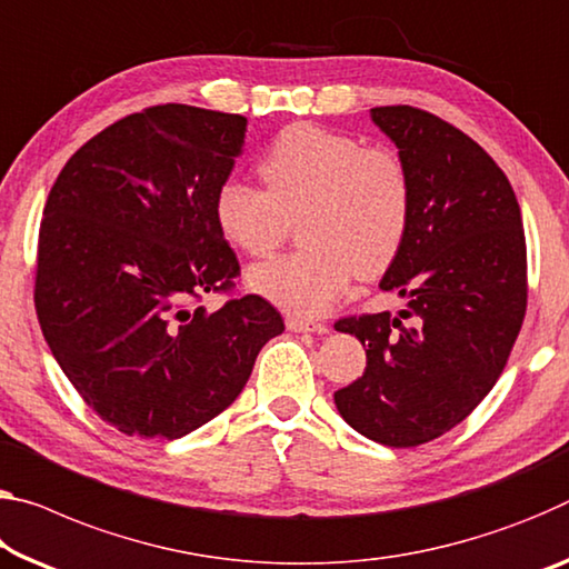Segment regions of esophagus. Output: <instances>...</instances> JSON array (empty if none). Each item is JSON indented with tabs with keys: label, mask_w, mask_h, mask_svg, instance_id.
<instances>
[{
	"label": "esophagus",
	"mask_w": 569,
	"mask_h": 569,
	"mask_svg": "<svg viewBox=\"0 0 569 569\" xmlns=\"http://www.w3.org/2000/svg\"><path fill=\"white\" fill-rule=\"evenodd\" d=\"M286 329H288V331H296V333H301V331H313V333H327V331H329V327H327V323H319V321H309V319H301V317H288V319H286Z\"/></svg>",
	"instance_id": "esophagus-1"
}]
</instances>
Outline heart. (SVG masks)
<instances>
[{
    "mask_svg": "<svg viewBox=\"0 0 569 569\" xmlns=\"http://www.w3.org/2000/svg\"><path fill=\"white\" fill-rule=\"evenodd\" d=\"M266 189L228 177L212 212L222 238L266 258L301 221L303 250L250 268L248 286L299 317H321L355 273L375 278L398 258L408 236L412 182L398 151L362 147L351 133L291 123L258 164Z\"/></svg>",
    "mask_w": 569,
    "mask_h": 569,
    "instance_id": "b5f03b06",
    "label": "heart"
}]
</instances>
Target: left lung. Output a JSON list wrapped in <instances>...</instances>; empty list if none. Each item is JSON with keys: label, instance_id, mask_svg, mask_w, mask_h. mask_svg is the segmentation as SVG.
Returning a JSON list of instances; mask_svg holds the SVG:
<instances>
[{"label": "left lung", "instance_id": "1", "mask_svg": "<svg viewBox=\"0 0 569 569\" xmlns=\"http://www.w3.org/2000/svg\"><path fill=\"white\" fill-rule=\"evenodd\" d=\"M369 113L412 182L408 236L380 281L408 309L333 323L367 351L365 375L333 402L365 438L412 448L466 420L507 367L527 311V242L507 174L471 137L412 106Z\"/></svg>", "mask_w": 569, "mask_h": 569}]
</instances>
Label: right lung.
<instances>
[{"label":"right lung","instance_id":"right-lung-1","mask_svg":"<svg viewBox=\"0 0 569 569\" xmlns=\"http://www.w3.org/2000/svg\"><path fill=\"white\" fill-rule=\"evenodd\" d=\"M246 129L238 113L151 106L83 143L44 202L40 329L80 398L126 436L174 440L210 422L283 331L256 293L200 306L240 276L212 202Z\"/></svg>","mask_w":569,"mask_h":569}]
</instances>
